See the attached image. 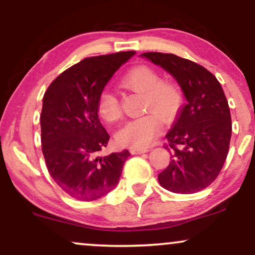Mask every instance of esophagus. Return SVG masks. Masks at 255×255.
I'll use <instances>...</instances> for the list:
<instances>
[{"mask_svg":"<svg viewBox=\"0 0 255 255\" xmlns=\"http://www.w3.org/2000/svg\"><path fill=\"white\" fill-rule=\"evenodd\" d=\"M145 152H148L147 148H134V147L130 148L131 154H141V153H145Z\"/></svg>","mask_w":255,"mask_h":255,"instance_id":"1","label":"esophagus"}]
</instances>
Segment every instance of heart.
<instances>
[{
	"mask_svg": "<svg viewBox=\"0 0 255 255\" xmlns=\"http://www.w3.org/2000/svg\"><path fill=\"white\" fill-rule=\"evenodd\" d=\"M121 85L126 89L141 93L142 108L152 111L140 118L127 122L116 133V141L122 146L144 148L152 144L160 131V120L170 121L175 118L182 104L180 87L171 81H162L157 71L148 66H137L126 73ZM97 110L99 116L107 122H115L121 118V109L118 98L113 93L104 91L98 98ZM156 115L154 116V114Z\"/></svg>",
	"mask_w": 255,
	"mask_h": 255,
	"instance_id": "1",
	"label": "heart"
}]
</instances>
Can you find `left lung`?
Listing matches in <instances>:
<instances>
[{
  "label": "left lung",
  "mask_w": 255,
  "mask_h": 255,
  "mask_svg": "<svg viewBox=\"0 0 255 255\" xmlns=\"http://www.w3.org/2000/svg\"><path fill=\"white\" fill-rule=\"evenodd\" d=\"M175 78L187 103L165 137L171 160L159 175L163 188L192 194L209 187L223 168L231 137V116L219 81L200 64L174 54L140 55Z\"/></svg>",
  "instance_id": "left-lung-1"
}]
</instances>
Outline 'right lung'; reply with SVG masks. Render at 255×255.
<instances>
[{"instance_id":"right-lung-1","label":"right lung","mask_w":255,"mask_h":255,"mask_svg":"<svg viewBox=\"0 0 255 255\" xmlns=\"http://www.w3.org/2000/svg\"><path fill=\"white\" fill-rule=\"evenodd\" d=\"M135 51L87 57L60 74L43 97L42 151L49 174L81 201L104 197L118 186L129 151L98 157L110 135L98 118L105 85Z\"/></svg>"}]
</instances>
